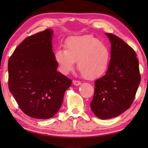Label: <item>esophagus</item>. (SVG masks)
Returning <instances> with one entry per match:
<instances>
[{"instance_id": "1", "label": "esophagus", "mask_w": 148, "mask_h": 148, "mask_svg": "<svg viewBox=\"0 0 148 148\" xmlns=\"http://www.w3.org/2000/svg\"><path fill=\"white\" fill-rule=\"evenodd\" d=\"M72 83H73V84L75 86H79L80 84H81V83L79 81H76V80H74L72 81Z\"/></svg>"}]
</instances>
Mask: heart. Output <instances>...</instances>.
I'll use <instances>...</instances> for the list:
<instances>
[{"label":"heart","instance_id":"obj_1","mask_svg":"<svg viewBox=\"0 0 148 148\" xmlns=\"http://www.w3.org/2000/svg\"><path fill=\"white\" fill-rule=\"evenodd\" d=\"M66 49L59 48L55 53V60L64 74L77 67L86 79L101 76L108 70L110 53L108 47L92 36H72L67 40Z\"/></svg>","mask_w":148,"mask_h":148}]
</instances>
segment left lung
Returning <instances> with one entry per match:
<instances>
[{"instance_id": "left-lung-1", "label": "left lung", "mask_w": 148, "mask_h": 148, "mask_svg": "<svg viewBox=\"0 0 148 148\" xmlns=\"http://www.w3.org/2000/svg\"><path fill=\"white\" fill-rule=\"evenodd\" d=\"M111 43V60L106 74L95 82L90 107L97 118H114L130 108L140 82L134 50L119 37L106 33Z\"/></svg>"}]
</instances>
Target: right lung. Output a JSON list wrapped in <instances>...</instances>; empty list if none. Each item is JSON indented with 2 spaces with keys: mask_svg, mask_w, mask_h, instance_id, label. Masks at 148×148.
<instances>
[{
  "mask_svg": "<svg viewBox=\"0 0 148 148\" xmlns=\"http://www.w3.org/2000/svg\"><path fill=\"white\" fill-rule=\"evenodd\" d=\"M53 30L28 37L9 60V88L25 114L33 118L53 117L60 108L72 81L58 72L52 49Z\"/></svg>",
  "mask_w": 148,
  "mask_h": 148,
  "instance_id": "1",
  "label": "right lung"
}]
</instances>
